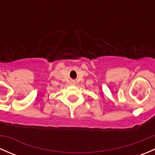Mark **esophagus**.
<instances>
[{"label": "esophagus", "instance_id": "obj_1", "mask_svg": "<svg viewBox=\"0 0 155 155\" xmlns=\"http://www.w3.org/2000/svg\"><path fill=\"white\" fill-rule=\"evenodd\" d=\"M72 83H75V82H72Z\"/></svg>", "mask_w": 155, "mask_h": 155}]
</instances>
